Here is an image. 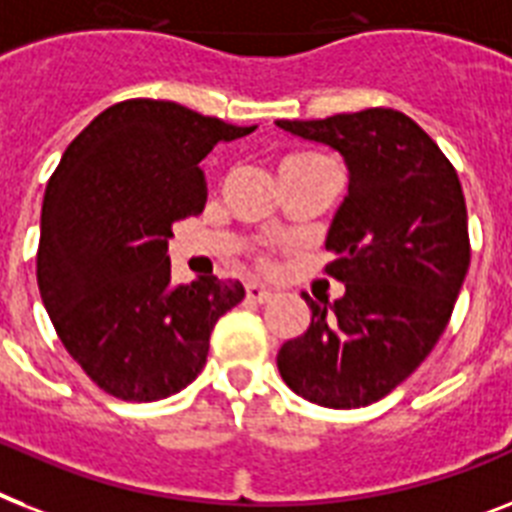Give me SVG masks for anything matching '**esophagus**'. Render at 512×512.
<instances>
[{
    "instance_id": "1",
    "label": "esophagus",
    "mask_w": 512,
    "mask_h": 512,
    "mask_svg": "<svg viewBox=\"0 0 512 512\" xmlns=\"http://www.w3.org/2000/svg\"><path fill=\"white\" fill-rule=\"evenodd\" d=\"M270 297H273V292H270L268 286L255 284V281H252V284H247V299H249V302H268Z\"/></svg>"
}]
</instances>
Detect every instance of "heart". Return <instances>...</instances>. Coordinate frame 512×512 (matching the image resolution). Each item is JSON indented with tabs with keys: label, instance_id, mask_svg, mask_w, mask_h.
I'll use <instances>...</instances> for the list:
<instances>
[{
	"label": "heart",
	"instance_id": "heart-1",
	"mask_svg": "<svg viewBox=\"0 0 512 512\" xmlns=\"http://www.w3.org/2000/svg\"><path fill=\"white\" fill-rule=\"evenodd\" d=\"M294 157H299V155H294Z\"/></svg>",
	"mask_w": 512,
	"mask_h": 512
}]
</instances>
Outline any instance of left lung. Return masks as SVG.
I'll return each instance as SVG.
<instances>
[{
  "mask_svg": "<svg viewBox=\"0 0 512 512\" xmlns=\"http://www.w3.org/2000/svg\"><path fill=\"white\" fill-rule=\"evenodd\" d=\"M344 157L350 186L326 236L344 294L313 302L310 326L278 350L299 397L350 410L378 402L429 357L471 265L460 178L426 131L397 110L276 120Z\"/></svg>",
  "mask_w": 512,
  "mask_h": 512,
  "instance_id": "1",
  "label": "left lung"
}]
</instances>
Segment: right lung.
I'll use <instances>...</instances> for the list:
<instances>
[{
	"label": "right lung",
	"instance_id": "add662e5",
	"mask_svg": "<svg viewBox=\"0 0 512 512\" xmlns=\"http://www.w3.org/2000/svg\"><path fill=\"white\" fill-rule=\"evenodd\" d=\"M176 102L128 99L70 141L49 178L36 255L41 302L86 376L126 402L165 400L205 368L234 278L170 281L173 223L202 213L199 162L252 134Z\"/></svg>",
	"mask_w": 512,
	"mask_h": 512
}]
</instances>
